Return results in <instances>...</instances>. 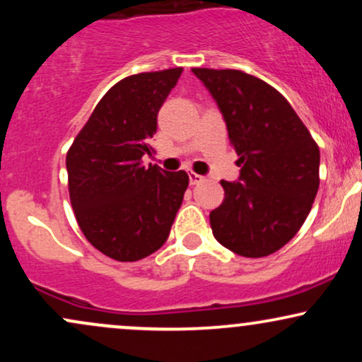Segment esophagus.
Segmentation results:
<instances>
[{"instance_id":"1","label":"esophagus","mask_w":362,"mask_h":362,"mask_svg":"<svg viewBox=\"0 0 362 362\" xmlns=\"http://www.w3.org/2000/svg\"><path fill=\"white\" fill-rule=\"evenodd\" d=\"M189 180H190V185H197V184H201V182H204L206 178L202 175H199V173H189Z\"/></svg>"}]
</instances>
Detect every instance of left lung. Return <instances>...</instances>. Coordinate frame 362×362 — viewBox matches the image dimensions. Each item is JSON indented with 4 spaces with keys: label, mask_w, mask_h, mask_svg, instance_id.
Masks as SVG:
<instances>
[{
    "label": "left lung",
    "mask_w": 362,
    "mask_h": 362,
    "mask_svg": "<svg viewBox=\"0 0 362 362\" xmlns=\"http://www.w3.org/2000/svg\"><path fill=\"white\" fill-rule=\"evenodd\" d=\"M221 110L240 156V178L221 180L214 238L242 257L277 252L298 233L320 185V149L284 97L238 69L194 68Z\"/></svg>",
    "instance_id": "1"
}]
</instances>
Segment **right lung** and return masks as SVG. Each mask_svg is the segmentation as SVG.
<instances>
[{"label":"right lung","instance_id":"right-lung-1","mask_svg":"<svg viewBox=\"0 0 362 362\" xmlns=\"http://www.w3.org/2000/svg\"><path fill=\"white\" fill-rule=\"evenodd\" d=\"M184 69L124 78L97 103L68 155L69 199L83 235L103 255L136 262L167 242L189 175L144 167L158 110Z\"/></svg>","mask_w":362,"mask_h":362}]
</instances>
